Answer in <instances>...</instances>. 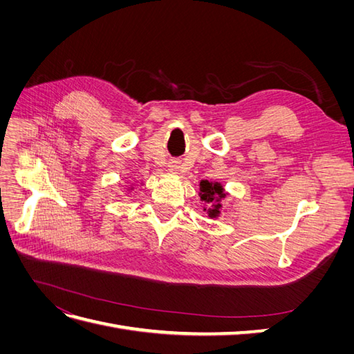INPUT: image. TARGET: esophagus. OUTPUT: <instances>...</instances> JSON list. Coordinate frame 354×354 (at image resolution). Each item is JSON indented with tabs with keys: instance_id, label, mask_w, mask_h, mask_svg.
I'll use <instances>...</instances> for the list:
<instances>
[{
	"instance_id": "obj_1",
	"label": "esophagus",
	"mask_w": 354,
	"mask_h": 354,
	"mask_svg": "<svg viewBox=\"0 0 354 354\" xmlns=\"http://www.w3.org/2000/svg\"><path fill=\"white\" fill-rule=\"evenodd\" d=\"M168 167H169V169H176V168H177V164H176V162H169Z\"/></svg>"
}]
</instances>
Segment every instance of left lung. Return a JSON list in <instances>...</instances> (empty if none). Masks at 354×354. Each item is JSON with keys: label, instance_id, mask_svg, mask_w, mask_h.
Masks as SVG:
<instances>
[{"label": "left lung", "instance_id": "8db88e82", "mask_svg": "<svg viewBox=\"0 0 354 354\" xmlns=\"http://www.w3.org/2000/svg\"><path fill=\"white\" fill-rule=\"evenodd\" d=\"M199 190L201 201H203L208 205V208H203V211H208V216L211 218L218 217L221 209V199L226 198L223 186L220 183H216V181L212 183V181L202 180L199 185Z\"/></svg>", "mask_w": 354, "mask_h": 354}]
</instances>
